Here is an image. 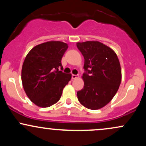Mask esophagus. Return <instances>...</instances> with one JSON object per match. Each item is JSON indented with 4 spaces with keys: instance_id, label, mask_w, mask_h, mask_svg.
Instances as JSON below:
<instances>
[{
    "instance_id": "obj_1",
    "label": "esophagus",
    "mask_w": 146,
    "mask_h": 146,
    "mask_svg": "<svg viewBox=\"0 0 146 146\" xmlns=\"http://www.w3.org/2000/svg\"><path fill=\"white\" fill-rule=\"evenodd\" d=\"M79 77V75H72V79L73 80H75V79L78 78Z\"/></svg>"
}]
</instances>
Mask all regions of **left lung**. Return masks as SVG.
Returning <instances> with one entry per match:
<instances>
[{"mask_svg":"<svg viewBox=\"0 0 146 146\" xmlns=\"http://www.w3.org/2000/svg\"><path fill=\"white\" fill-rule=\"evenodd\" d=\"M84 58V86L77 93L79 102L88 109L98 110L111 101L121 81V70L116 53L98 41L77 43Z\"/></svg>","mask_w":146,"mask_h":146,"instance_id":"obj_1","label":"left lung"}]
</instances>
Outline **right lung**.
Segmentation results:
<instances>
[{"mask_svg":"<svg viewBox=\"0 0 146 146\" xmlns=\"http://www.w3.org/2000/svg\"><path fill=\"white\" fill-rule=\"evenodd\" d=\"M67 48L62 42L49 41L37 45L27 55L22 82L28 98L38 106L46 108L57 103L71 80V74L59 70L63 69L61 60Z\"/></svg>","mask_w":146,"mask_h":146,"instance_id":"obj_1","label":"right lung"}]
</instances>
